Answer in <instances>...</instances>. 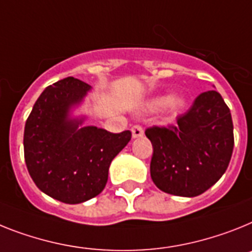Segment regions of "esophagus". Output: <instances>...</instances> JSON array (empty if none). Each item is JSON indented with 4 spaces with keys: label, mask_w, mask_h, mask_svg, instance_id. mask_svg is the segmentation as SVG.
Segmentation results:
<instances>
[{
    "label": "esophagus",
    "mask_w": 252,
    "mask_h": 252,
    "mask_svg": "<svg viewBox=\"0 0 252 252\" xmlns=\"http://www.w3.org/2000/svg\"><path fill=\"white\" fill-rule=\"evenodd\" d=\"M143 136V128L141 126H132V137L133 138H139Z\"/></svg>",
    "instance_id": "esophagus-1"
}]
</instances>
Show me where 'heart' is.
<instances>
[{
	"instance_id": "heart-1",
	"label": "heart",
	"mask_w": 252,
	"mask_h": 252,
	"mask_svg": "<svg viewBox=\"0 0 252 252\" xmlns=\"http://www.w3.org/2000/svg\"><path fill=\"white\" fill-rule=\"evenodd\" d=\"M186 105H187V100L181 94L173 97L168 96V94H161V96L152 97L151 100L147 101L146 107L151 111H158L166 106L168 111H170L172 114H178L185 109Z\"/></svg>"
}]
</instances>
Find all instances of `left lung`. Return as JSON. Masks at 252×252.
<instances>
[{
	"label": "left lung",
	"mask_w": 252,
	"mask_h": 252,
	"mask_svg": "<svg viewBox=\"0 0 252 252\" xmlns=\"http://www.w3.org/2000/svg\"><path fill=\"white\" fill-rule=\"evenodd\" d=\"M152 143L151 178L165 193L194 197L214 186L229 165L233 123L217 91L204 92L177 124L146 129Z\"/></svg>",
	"instance_id": "left-lung-1"
}]
</instances>
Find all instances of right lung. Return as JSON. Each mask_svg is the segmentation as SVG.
Returning a JSON list of instances; mask_svg holds the SVG:
<instances>
[{"label": "right lung", "instance_id": "add662e5", "mask_svg": "<svg viewBox=\"0 0 252 252\" xmlns=\"http://www.w3.org/2000/svg\"><path fill=\"white\" fill-rule=\"evenodd\" d=\"M92 87L73 77L48 86L25 123L24 158L32 179L43 193L65 204L100 194L110 164L130 141V130L110 133L84 126L74 115Z\"/></svg>", "mask_w": 252, "mask_h": 252}]
</instances>
